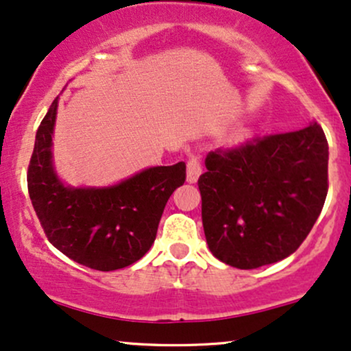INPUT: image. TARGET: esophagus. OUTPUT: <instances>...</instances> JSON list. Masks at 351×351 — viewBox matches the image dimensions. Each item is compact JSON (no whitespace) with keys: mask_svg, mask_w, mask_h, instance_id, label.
I'll return each instance as SVG.
<instances>
[{"mask_svg":"<svg viewBox=\"0 0 351 351\" xmlns=\"http://www.w3.org/2000/svg\"><path fill=\"white\" fill-rule=\"evenodd\" d=\"M202 171L201 157L199 155H191L188 160V181L189 183H196Z\"/></svg>","mask_w":351,"mask_h":351,"instance_id":"1","label":"esophagus"}]
</instances>
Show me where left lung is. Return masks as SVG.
<instances>
[{"label": "left lung", "instance_id": "1", "mask_svg": "<svg viewBox=\"0 0 351 351\" xmlns=\"http://www.w3.org/2000/svg\"><path fill=\"white\" fill-rule=\"evenodd\" d=\"M206 168L197 186L209 250L255 269L296 252L314 227L328 191V143L314 122L221 147Z\"/></svg>", "mask_w": 351, "mask_h": 351}]
</instances>
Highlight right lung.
<instances>
[{"mask_svg": "<svg viewBox=\"0 0 351 351\" xmlns=\"http://www.w3.org/2000/svg\"><path fill=\"white\" fill-rule=\"evenodd\" d=\"M57 99L42 119L27 168V189L49 242L63 255L98 271L141 260L157 237L167 201L186 180V165L143 170L117 186L73 189L52 168Z\"/></svg>", "mask_w": 351, "mask_h": 351, "instance_id": "right-lung-1", "label": "right lung"}]
</instances>
